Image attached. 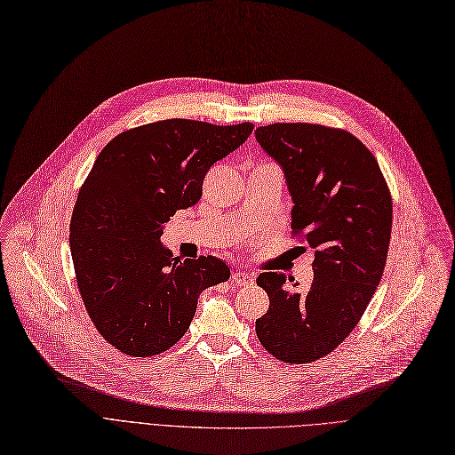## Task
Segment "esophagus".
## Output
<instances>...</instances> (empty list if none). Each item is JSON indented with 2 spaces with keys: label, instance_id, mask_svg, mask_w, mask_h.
I'll return each mask as SVG.
<instances>
[{
  "label": "esophagus",
  "instance_id": "34e87169",
  "mask_svg": "<svg viewBox=\"0 0 455 455\" xmlns=\"http://www.w3.org/2000/svg\"><path fill=\"white\" fill-rule=\"evenodd\" d=\"M231 279H233V283L236 285V287H244V285H250L251 283V275L250 274H246V272H243V270H236V272H233L231 274Z\"/></svg>",
  "mask_w": 455,
  "mask_h": 455
}]
</instances>
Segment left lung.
<instances>
[{"instance_id":"left-lung-1","label":"left lung","mask_w":455,"mask_h":455,"mask_svg":"<svg viewBox=\"0 0 455 455\" xmlns=\"http://www.w3.org/2000/svg\"><path fill=\"white\" fill-rule=\"evenodd\" d=\"M255 139L285 172L292 235L315 250L306 292L285 291V274H259L270 307L255 333L275 359L306 364L354 331L379 285L391 243V190L372 151L344 129L270 124L257 127Z\"/></svg>"}]
</instances>
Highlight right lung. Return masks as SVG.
Wrapping results in <instances>:
<instances>
[{
    "label": "right lung",
    "instance_id": "obj_1",
    "mask_svg": "<svg viewBox=\"0 0 455 455\" xmlns=\"http://www.w3.org/2000/svg\"><path fill=\"white\" fill-rule=\"evenodd\" d=\"M253 124L170 118L116 135L98 156L72 212L77 289L100 335L133 357L172 348L198 296L229 279L220 259L163 248L164 224L196 205L209 168L244 144Z\"/></svg>",
    "mask_w": 455,
    "mask_h": 455
}]
</instances>
